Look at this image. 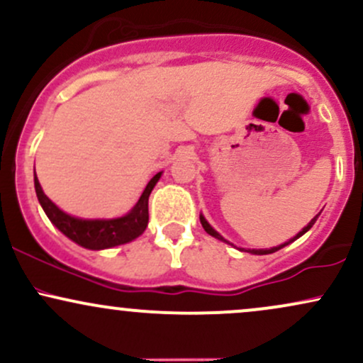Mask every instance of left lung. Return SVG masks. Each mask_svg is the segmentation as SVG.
Returning <instances> with one entry per match:
<instances>
[{
    "instance_id": "left-lung-1",
    "label": "left lung",
    "mask_w": 363,
    "mask_h": 363,
    "mask_svg": "<svg viewBox=\"0 0 363 363\" xmlns=\"http://www.w3.org/2000/svg\"><path fill=\"white\" fill-rule=\"evenodd\" d=\"M318 216H319V215H315V216H314V218H312V220H311V222H309V223H307V227H303V228H302V230H301V232H298V234L294 237V239H290V240H289V242H285V244H281V245H277V247H272V249H247V251H245V252H251V254H272V252H277V251H280V249H281V247H285V245H289L290 242H294V240H295V239H298V237H301V235H303V234H306V232H307V230H309V228L312 227V225H314V223H315V220H318ZM199 220H201V225H203V228H205V230H206V234H210L211 237H215V239H218V240H223V242H227V240H225V239H223V237H222V235H220V234H218V232H216V230H215V228H213V227H211V225L206 222V218H205V216H203V215H199ZM242 251H244V249H242Z\"/></svg>"
}]
</instances>
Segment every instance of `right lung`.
Segmentation results:
<instances>
[{
  "label": "right lung",
  "mask_w": 363,
  "mask_h": 363,
  "mask_svg": "<svg viewBox=\"0 0 363 363\" xmlns=\"http://www.w3.org/2000/svg\"><path fill=\"white\" fill-rule=\"evenodd\" d=\"M162 172H158L150 179V182L145 187L143 194L140 196L138 203L133 206V210L128 215L121 216V218H111V220H83L72 216L65 211L60 210L48 196L44 194L43 187L39 184L34 172V184L35 193L39 198L40 206L44 208L45 215L51 222L56 225L57 228L65 234L68 239L85 249H109L114 245H121L135 240L145 232L148 225V198L152 189L160 179Z\"/></svg>",
  "instance_id": "obj_1"
}]
</instances>
